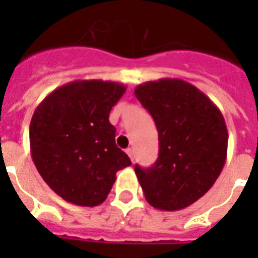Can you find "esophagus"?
I'll return each instance as SVG.
<instances>
[{
    "mask_svg": "<svg viewBox=\"0 0 258 258\" xmlns=\"http://www.w3.org/2000/svg\"><path fill=\"white\" fill-rule=\"evenodd\" d=\"M125 153H127V155L130 157L131 162H134V159H135V157H134V150L133 149H127V150H125Z\"/></svg>",
    "mask_w": 258,
    "mask_h": 258,
    "instance_id": "34e87169",
    "label": "esophagus"
}]
</instances>
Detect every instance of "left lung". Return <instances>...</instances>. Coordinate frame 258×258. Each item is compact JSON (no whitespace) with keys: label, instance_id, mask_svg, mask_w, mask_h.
Here are the masks:
<instances>
[{"label":"left lung","instance_id":"left-lung-1","mask_svg":"<svg viewBox=\"0 0 258 258\" xmlns=\"http://www.w3.org/2000/svg\"><path fill=\"white\" fill-rule=\"evenodd\" d=\"M134 92L154 117L159 139L154 166H135L146 201L166 212L187 208L210 190L224 169V116L204 92L180 79L143 83Z\"/></svg>","mask_w":258,"mask_h":258}]
</instances>
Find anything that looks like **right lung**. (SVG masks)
I'll list each match as a JSON object with an SVG mask.
<instances>
[{
    "label": "right lung",
    "instance_id": "add662e5",
    "mask_svg": "<svg viewBox=\"0 0 258 258\" xmlns=\"http://www.w3.org/2000/svg\"><path fill=\"white\" fill-rule=\"evenodd\" d=\"M124 92L121 83L75 80L34 109L32 159L45 183L67 202L89 208L103 204L116 172L131 165L109 123V112Z\"/></svg>",
    "mask_w": 258,
    "mask_h": 258
}]
</instances>
